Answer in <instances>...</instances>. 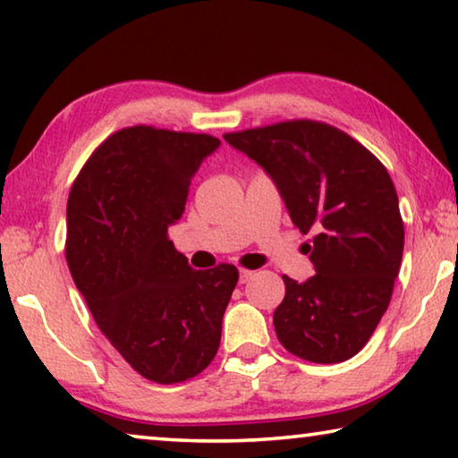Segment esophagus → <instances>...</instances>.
I'll return each mask as SVG.
<instances>
[{
  "label": "esophagus",
  "mask_w": 458,
  "mask_h": 458,
  "mask_svg": "<svg viewBox=\"0 0 458 458\" xmlns=\"http://www.w3.org/2000/svg\"><path fill=\"white\" fill-rule=\"evenodd\" d=\"M254 276V270L248 268H240V283H248Z\"/></svg>",
  "instance_id": "esophagus-1"
}]
</instances>
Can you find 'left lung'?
Here are the masks:
<instances>
[{
  "instance_id": "1",
  "label": "left lung",
  "mask_w": 458,
  "mask_h": 458,
  "mask_svg": "<svg viewBox=\"0 0 458 458\" xmlns=\"http://www.w3.org/2000/svg\"><path fill=\"white\" fill-rule=\"evenodd\" d=\"M224 139L273 177L303 234L315 275L289 276L273 323L286 352L339 363L368 344L390 305L404 222L392 177L374 153L321 121L294 119Z\"/></svg>"
}]
</instances>
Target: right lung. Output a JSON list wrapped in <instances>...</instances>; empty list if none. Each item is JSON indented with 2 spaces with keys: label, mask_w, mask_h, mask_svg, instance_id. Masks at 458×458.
<instances>
[{
  "label": "right lung",
  "mask_w": 458,
  "mask_h": 458,
  "mask_svg": "<svg viewBox=\"0 0 458 458\" xmlns=\"http://www.w3.org/2000/svg\"><path fill=\"white\" fill-rule=\"evenodd\" d=\"M220 139L151 125L100 143L72 183L66 262L98 329L137 374L180 384L210 366L238 268L193 270L167 228Z\"/></svg>",
  "instance_id": "right-lung-1"
}]
</instances>
